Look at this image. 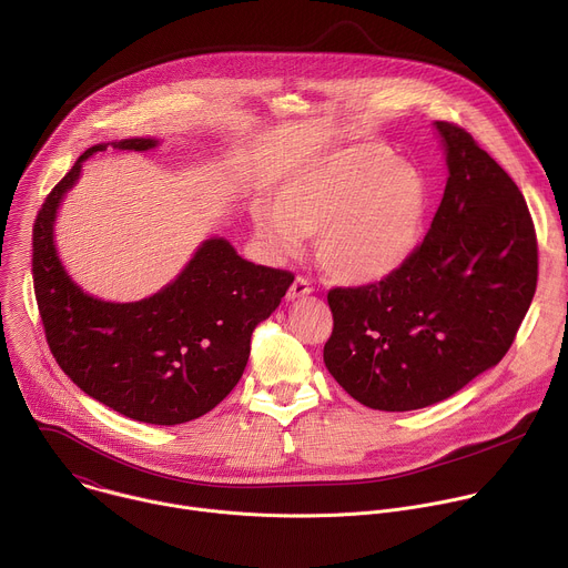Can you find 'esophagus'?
I'll list each match as a JSON object with an SVG mask.
<instances>
[{"mask_svg": "<svg viewBox=\"0 0 568 568\" xmlns=\"http://www.w3.org/2000/svg\"><path fill=\"white\" fill-rule=\"evenodd\" d=\"M312 292V285L307 278L303 276H296L287 290V301H294V298H301V296H307Z\"/></svg>", "mask_w": 568, "mask_h": 568, "instance_id": "34e87169", "label": "esophagus"}]
</instances>
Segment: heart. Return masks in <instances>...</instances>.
I'll use <instances>...</instances> for the list:
<instances>
[{"instance_id":"heart-1","label":"heart","mask_w":568,"mask_h":568,"mask_svg":"<svg viewBox=\"0 0 568 568\" xmlns=\"http://www.w3.org/2000/svg\"><path fill=\"white\" fill-rule=\"evenodd\" d=\"M427 213V184L409 161L359 143L292 178L276 209L256 213V229L278 256H294L314 235L321 270L353 285L377 283L416 252Z\"/></svg>"}]
</instances>
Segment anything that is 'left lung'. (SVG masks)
<instances>
[{"instance_id": "1", "label": "left lung", "mask_w": 568, "mask_h": 568, "mask_svg": "<svg viewBox=\"0 0 568 568\" xmlns=\"http://www.w3.org/2000/svg\"><path fill=\"white\" fill-rule=\"evenodd\" d=\"M447 186L425 240L390 276L333 287L323 362L379 412L447 399L513 346L537 287V235L513 178L474 136L436 121Z\"/></svg>"}]
</instances>
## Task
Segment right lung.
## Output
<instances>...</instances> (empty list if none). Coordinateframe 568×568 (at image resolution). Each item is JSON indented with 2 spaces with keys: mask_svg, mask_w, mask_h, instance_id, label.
<instances>
[{
  "mask_svg": "<svg viewBox=\"0 0 568 568\" xmlns=\"http://www.w3.org/2000/svg\"><path fill=\"white\" fill-rule=\"evenodd\" d=\"M110 145V143H108ZM94 145L51 189L33 224V287L49 351L71 382L105 407L150 425L209 414L247 366L252 335L285 296L292 272L240 258L211 237L186 270L136 303H108L80 290L53 247V220ZM154 148V139L112 143Z\"/></svg>",
  "mask_w": 568,
  "mask_h": 568,
  "instance_id": "right-lung-1",
  "label": "right lung"
}]
</instances>
